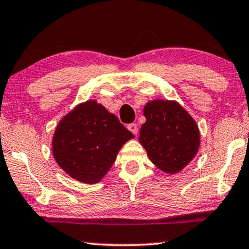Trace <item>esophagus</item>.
<instances>
[{"instance_id": "34e87169", "label": "esophagus", "mask_w": 249, "mask_h": 249, "mask_svg": "<svg viewBox=\"0 0 249 249\" xmlns=\"http://www.w3.org/2000/svg\"><path fill=\"white\" fill-rule=\"evenodd\" d=\"M128 130L129 131H131L132 134L134 135H137V132H138V125L136 124H128Z\"/></svg>"}]
</instances>
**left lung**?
Listing matches in <instances>:
<instances>
[{
	"label": "left lung",
	"mask_w": 249,
	"mask_h": 249,
	"mask_svg": "<svg viewBox=\"0 0 249 249\" xmlns=\"http://www.w3.org/2000/svg\"><path fill=\"white\" fill-rule=\"evenodd\" d=\"M144 115L139 142L151 162L165 173L180 172L199 149L196 121L178 102L168 100L147 102Z\"/></svg>",
	"instance_id": "left-lung-1"
}]
</instances>
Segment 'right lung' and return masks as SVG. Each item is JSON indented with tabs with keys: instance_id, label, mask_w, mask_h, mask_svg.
Segmentation results:
<instances>
[{
	"instance_id": "add662e5",
	"label": "right lung",
	"mask_w": 249,
	"mask_h": 249,
	"mask_svg": "<svg viewBox=\"0 0 249 249\" xmlns=\"http://www.w3.org/2000/svg\"><path fill=\"white\" fill-rule=\"evenodd\" d=\"M134 138L118 118L95 100L78 104L56 125L53 156L77 181L93 185L111 169L120 148Z\"/></svg>"
}]
</instances>
